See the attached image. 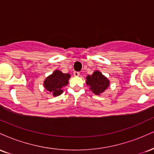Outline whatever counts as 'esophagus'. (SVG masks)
<instances>
[{"label":"esophagus","mask_w":154,"mask_h":154,"mask_svg":"<svg viewBox=\"0 0 154 154\" xmlns=\"http://www.w3.org/2000/svg\"><path fill=\"white\" fill-rule=\"evenodd\" d=\"M79 72H74V76H75V77H78V76H79Z\"/></svg>","instance_id":"esophagus-1"}]
</instances>
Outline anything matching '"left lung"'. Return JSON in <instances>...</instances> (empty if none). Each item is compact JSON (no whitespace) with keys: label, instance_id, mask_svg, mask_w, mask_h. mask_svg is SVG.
I'll use <instances>...</instances> for the list:
<instances>
[{"label":"left lung","instance_id":"obj_1","mask_svg":"<svg viewBox=\"0 0 154 154\" xmlns=\"http://www.w3.org/2000/svg\"><path fill=\"white\" fill-rule=\"evenodd\" d=\"M85 83L95 95H100L109 87L110 81L100 71L96 70L91 75L86 77Z\"/></svg>","mask_w":154,"mask_h":154}]
</instances>
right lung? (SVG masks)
Returning a JSON list of instances; mask_svg holds the SVG:
<instances>
[{
    "label": "right lung",
    "mask_w": 154,
    "mask_h": 154,
    "mask_svg": "<svg viewBox=\"0 0 154 154\" xmlns=\"http://www.w3.org/2000/svg\"><path fill=\"white\" fill-rule=\"evenodd\" d=\"M70 77L71 75L69 74H65L59 70H55L45 78L43 86L47 93H51L54 97L59 96L63 92V88L68 85Z\"/></svg>",
    "instance_id": "right-lung-1"
}]
</instances>
